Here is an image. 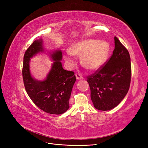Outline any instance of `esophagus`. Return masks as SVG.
Masks as SVG:
<instances>
[{"label":"esophagus","mask_w":148,"mask_h":148,"mask_svg":"<svg viewBox=\"0 0 148 148\" xmlns=\"http://www.w3.org/2000/svg\"><path fill=\"white\" fill-rule=\"evenodd\" d=\"M75 77H76V79H77V80H80V79H82L83 77L82 75H80L79 74H75Z\"/></svg>","instance_id":"esophagus-1"}]
</instances>
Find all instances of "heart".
Returning <instances> with one entry per match:
<instances>
[{"instance_id":"heart-1","label":"heart","mask_w":148,"mask_h":148,"mask_svg":"<svg viewBox=\"0 0 148 148\" xmlns=\"http://www.w3.org/2000/svg\"><path fill=\"white\" fill-rule=\"evenodd\" d=\"M109 50V44L106 41L87 39L71 46L64 55V60L69 67L73 68L76 64L73 55L82 56L81 63L84 67L90 70H96L105 63Z\"/></svg>"}]
</instances>
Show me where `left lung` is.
I'll return each instance as SVG.
<instances>
[{"label":"left lung","mask_w":148,"mask_h":148,"mask_svg":"<svg viewBox=\"0 0 148 148\" xmlns=\"http://www.w3.org/2000/svg\"><path fill=\"white\" fill-rule=\"evenodd\" d=\"M115 49L106 65L87 77L94 107L109 111L116 107L129 90L131 80L130 56L128 50L114 37Z\"/></svg>","instance_id":"left-lung-1"}]
</instances>
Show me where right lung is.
Wrapping results in <instances>:
<instances>
[{"label": "right lung", "mask_w": 148, "mask_h": 148, "mask_svg": "<svg viewBox=\"0 0 148 148\" xmlns=\"http://www.w3.org/2000/svg\"><path fill=\"white\" fill-rule=\"evenodd\" d=\"M54 62L46 77L42 81L36 79L31 74L30 59L38 53H46ZM61 50L47 51L43 40L33 42L24 55L23 78L25 89L36 105L44 112L59 115L69 108V100L76 80L74 73L64 70L61 61Z\"/></svg>", "instance_id": "right-lung-1"}]
</instances>
